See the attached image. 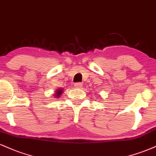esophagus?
Masks as SVG:
<instances>
[{"instance_id": "obj_1", "label": "esophagus", "mask_w": 156, "mask_h": 156, "mask_svg": "<svg viewBox=\"0 0 156 156\" xmlns=\"http://www.w3.org/2000/svg\"><path fill=\"white\" fill-rule=\"evenodd\" d=\"M74 87L76 88H82V83H80V82H77V83L74 84Z\"/></svg>"}]
</instances>
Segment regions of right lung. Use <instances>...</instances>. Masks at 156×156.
<instances>
[{"mask_svg":"<svg viewBox=\"0 0 156 156\" xmlns=\"http://www.w3.org/2000/svg\"><path fill=\"white\" fill-rule=\"evenodd\" d=\"M55 93H54V96L55 98H58L59 97L61 96L62 93H63V88H59V89H57L55 91Z\"/></svg>","mask_w":156,"mask_h":156,"instance_id":"obj_1","label":"right lung"}]
</instances>
